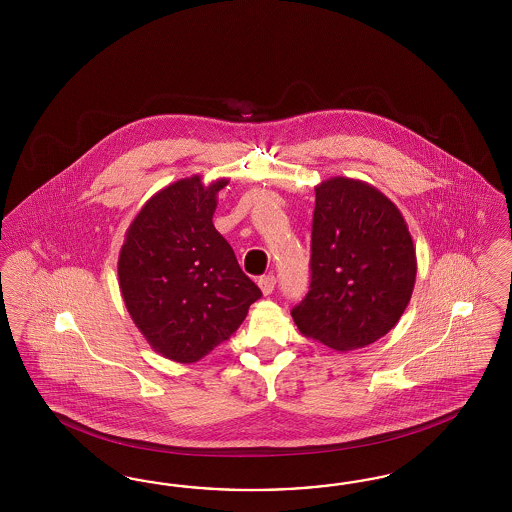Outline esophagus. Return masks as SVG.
<instances>
[{
  "label": "esophagus",
  "instance_id": "34e87169",
  "mask_svg": "<svg viewBox=\"0 0 512 512\" xmlns=\"http://www.w3.org/2000/svg\"><path fill=\"white\" fill-rule=\"evenodd\" d=\"M259 287H261L264 296L272 295V291L276 287V278L274 276H263V278L259 279Z\"/></svg>",
  "mask_w": 512,
  "mask_h": 512
}]
</instances>
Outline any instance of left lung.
<instances>
[{"mask_svg": "<svg viewBox=\"0 0 512 512\" xmlns=\"http://www.w3.org/2000/svg\"><path fill=\"white\" fill-rule=\"evenodd\" d=\"M311 283L291 315L336 351L383 338L407 308L417 255L398 206L377 187L334 176L315 187Z\"/></svg>", "mask_w": 512, "mask_h": 512, "instance_id": "8db88e82", "label": "left lung"}]
</instances>
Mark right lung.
<instances>
[{
	"label": "right lung",
	"mask_w": 512,
	"mask_h": 512,
	"mask_svg": "<svg viewBox=\"0 0 512 512\" xmlns=\"http://www.w3.org/2000/svg\"><path fill=\"white\" fill-rule=\"evenodd\" d=\"M227 178L201 176L157 191L125 233L118 279L125 308L155 353L197 362L229 340L261 298L212 217Z\"/></svg>",
	"instance_id": "1"
}]
</instances>
